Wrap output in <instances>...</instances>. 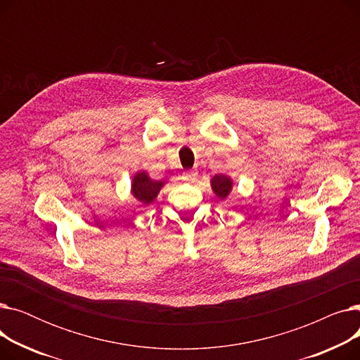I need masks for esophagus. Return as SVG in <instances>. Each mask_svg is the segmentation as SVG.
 Listing matches in <instances>:
<instances>
[{
  "instance_id": "obj_1",
  "label": "esophagus",
  "mask_w": 360,
  "mask_h": 360,
  "mask_svg": "<svg viewBox=\"0 0 360 360\" xmlns=\"http://www.w3.org/2000/svg\"><path fill=\"white\" fill-rule=\"evenodd\" d=\"M197 176H198V174H197V172H194V170H188V172H184V175H182L184 181H188V182H193V181H195V179H197Z\"/></svg>"
}]
</instances>
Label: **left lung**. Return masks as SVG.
<instances>
[{
    "instance_id": "8db88e82",
    "label": "left lung",
    "mask_w": 360,
    "mask_h": 360,
    "mask_svg": "<svg viewBox=\"0 0 360 360\" xmlns=\"http://www.w3.org/2000/svg\"><path fill=\"white\" fill-rule=\"evenodd\" d=\"M232 186H233V181L229 176H226L223 174L214 175L212 178V190L221 200H224L226 197L231 194Z\"/></svg>"
}]
</instances>
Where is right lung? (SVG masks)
Here are the masks:
<instances>
[{"label":"right lung","mask_w":360,"mask_h":360,"mask_svg":"<svg viewBox=\"0 0 360 360\" xmlns=\"http://www.w3.org/2000/svg\"><path fill=\"white\" fill-rule=\"evenodd\" d=\"M165 185V181L151 179L146 172H137L132 176L131 182V193L136 197L137 201L143 204L153 202L158 194Z\"/></svg>","instance_id":"obj_1"}]
</instances>
